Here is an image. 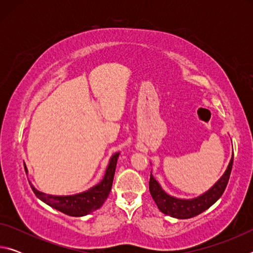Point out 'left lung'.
<instances>
[{
	"mask_svg": "<svg viewBox=\"0 0 253 253\" xmlns=\"http://www.w3.org/2000/svg\"><path fill=\"white\" fill-rule=\"evenodd\" d=\"M232 164L233 154L228 168H226L224 174L220 177L219 181L205 193L198 196V198L178 199L168 194L163 190L161 184L154 178L152 173L151 178H149V192H151L153 200L155 201L157 208L160 209L162 213L172 217H176V219H190V217L196 216L204 212L205 210L212 207L221 198L226 185H228L231 169H232Z\"/></svg>",
	"mask_w": 253,
	"mask_h": 253,
	"instance_id": "1",
	"label": "left lung"
}]
</instances>
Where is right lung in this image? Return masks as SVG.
<instances>
[{"label":"right lung","mask_w":253,"mask_h":253,"mask_svg":"<svg viewBox=\"0 0 253 253\" xmlns=\"http://www.w3.org/2000/svg\"><path fill=\"white\" fill-rule=\"evenodd\" d=\"M118 156L119 152L115 153L110 157L104 178L97 185L90 187L89 190L83 192V193L75 195H51L38 191L32 185L31 182H29L30 186H31L33 193L37 195V198L40 199L45 204H48L49 207L70 216H84L99 209L104 204L106 199L108 198L111 186H113ZM24 169L25 173H28V169L25 165Z\"/></svg>","instance_id":"1"}]
</instances>
